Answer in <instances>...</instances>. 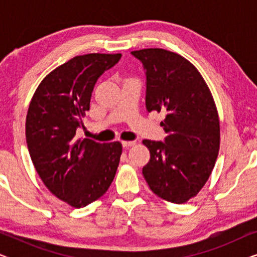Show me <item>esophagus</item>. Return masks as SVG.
I'll use <instances>...</instances> for the list:
<instances>
[{"label":"esophagus","mask_w":257,"mask_h":257,"mask_svg":"<svg viewBox=\"0 0 257 257\" xmlns=\"http://www.w3.org/2000/svg\"><path fill=\"white\" fill-rule=\"evenodd\" d=\"M121 145L122 147H126V149H127V147L136 145V142H121Z\"/></svg>","instance_id":"esophagus-1"}]
</instances>
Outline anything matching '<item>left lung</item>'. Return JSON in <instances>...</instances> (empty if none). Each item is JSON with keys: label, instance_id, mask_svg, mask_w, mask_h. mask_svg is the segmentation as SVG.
<instances>
[{"label": "left lung", "instance_id": "8db88e82", "mask_svg": "<svg viewBox=\"0 0 257 257\" xmlns=\"http://www.w3.org/2000/svg\"><path fill=\"white\" fill-rule=\"evenodd\" d=\"M131 54L146 75L147 111H163L164 142L145 139L151 159L143 175L154 194L172 203L195 196L212 173L220 149V121L213 96L194 65L164 49Z\"/></svg>", "mask_w": 257, "mask_h": 257}]
</instances>
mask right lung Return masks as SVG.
Masks as SVG:
<instances>
[{
    "label": "right lung",
    "instance_id": "right-lung-1",
    "mask_svg": "<svg viewBox=\"0 0 257 257\" xmlns=\"http://www.w3.org/2000/svg\"><path fill=\"white\" fill-rule=\"evenodd\" d=\"M120 54L76 56L42 80L26 120L29 154L52 194L75 208L104 195L113 181L121 144L78 139L77 128L90 110L97 80L114 66Z\"/></svg>",
    "mask_w": 257,
    "mask_h": 257
}]
</instances>
